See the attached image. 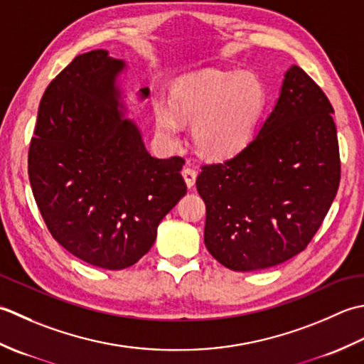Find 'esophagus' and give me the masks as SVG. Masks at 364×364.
Masks as SVG:
<instances>
[{
	"mask_svg": "<svg viewBox=\"0 0 364 364\" xmlns=\"http://www.w3.org/2000/svg\"><path fill=\"white\" fill-rule=\"evenodd\" d=\"M182 176H183L185 183H187V187H188V188H193V187H195L196 176H198V171H196L195 168H191V166H185V168L182 169Z\"/></svg>",
	"mask_w": 364,
	"mask_h": 364,
	"instance_id": "34e87169",
	"label": "esophagus"
}]
</instances>
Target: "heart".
Here are the masks:
<instances>
[{
  "instance_id": "b5f03b06",
  "label": "heart",
  "mask_w": 364,
  "mask_h": 364,
  "mask_svg": "<svg viewBox=\"0 0 364 364\" xmlns=\"http://www.w3.org/2000/svg\"><path fill=\"white\" fill-rule=\"evenodd\" d=\"M264 107L262 85L247 73L204 72L182 78L165 102L155 103V124L163 138L176 141L179 121L193 122L196 149L210 159L240 152L253 135Z\"/></svg>"
}]
</instances>
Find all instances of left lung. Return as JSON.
<instances>
[{"label":"left lung","instance_id":"obj_1","mask_svg":"<svg viewBox=\"0 0 364 364\" xmlns=\"http://www.w3.org/2000/svg\"><path fill=\"white\" fill-rule=\"evenodd\" d=\"M333 113L314 80L292 65L253 141L235 157L201 168L204 242L220 264L262 270L308 247L339 187Z\"/></svg>","mask_w":364,"mask_h":364}]
</instances>
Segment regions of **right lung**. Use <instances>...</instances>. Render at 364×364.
<instances>
[{
	"instance_id": "obj_1",
	"label": "right lung",
	"mask_w": 364,
	"mask_h": 364,
	"mask_svg": "<svg viewBox=\"0 0 364 364\" xmlns=\"http://www.w3.org/2000/svg\"><path fill=\"white\" fill-rule=\"evenodd\" d=\"M107 50L78 55L42 95L28 176L53 239L81 261L108 270L138 262L165 215L187 193L183 159H155L124 119ZM146 99L149 87L139 89Z\"/></svg>"
}]
</instances>
